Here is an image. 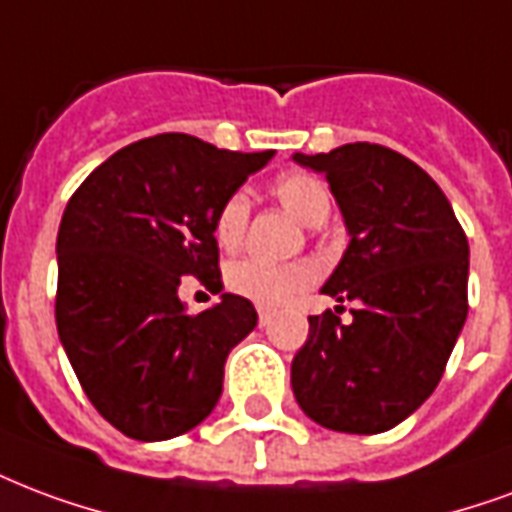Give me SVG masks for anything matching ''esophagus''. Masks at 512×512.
<instances>
[{"label": "esophagus", "mask_w": 512, "mask_h": 512, "mask_svg": "<svg viewBox=\"0 0 512 512\" xmlns=\"http://www.w3.org/2000/svg\"><path fill=\"white\" fill-rule=\"evenodd\" d=\"M271 317H274V314H271V309H266V306H260V309H257V320H260V325H263V328L271 323Z\"/></svg>", "instance_id": "34e87169"}]
</instances>
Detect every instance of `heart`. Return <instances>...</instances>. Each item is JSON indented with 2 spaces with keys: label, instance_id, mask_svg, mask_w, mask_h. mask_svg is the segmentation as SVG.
<instances>
[{
  "label": "heart",
  "instance_id": "obj_1",
  "mask_svg": "<svg viewBox=\"0 0 512 512\" xmlns=\"http://www.w3.org/2000/svg\"><path fill=\"white\" fill-rule=\"evenodd\" d=\"M274 198L293 214L301 225L320 227L331 214V192L323 181L306 176V173H290L274 184ZM249 198L244 192H233L222 203L214 219V238L222 249H236L244 241L246 225H249ZM317 279V268L309 260H293V263H271L263 257H241L230 263L225 271V282L233 293L244 295L260 306H279L290 301L295 293H301Z\"/></svg>",
  "mask_w": 512,
  "mask_h": 512
}]
</instances>
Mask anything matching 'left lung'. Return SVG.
<instances>
[{"mask_svg": "<svg viewBox=\"0 0 512 512\" xmlns=\"http://www.w3.org/2000/svg\"><path fill=\"white\" fill-rule=\"evenodd\" d=\"M293 162L328 179L350 236L320 293L355 301L347 325L309 317L290 369L295 401L325 429L380 434L429 399L456 347L467 236L437 181L393 149L344 143Z\"/></svg>", "mask_w": 512, "mask_h": 512, "instance_id": "8db88e82", "label": "left lung"}]
</instances>
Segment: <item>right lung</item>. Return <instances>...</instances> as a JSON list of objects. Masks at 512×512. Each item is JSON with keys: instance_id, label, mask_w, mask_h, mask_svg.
<instances>
[{"instance_id": "obj_1", "label": "right lung", "mask_w": 512, "mask_h": 512, "mask_svg": "<svg viewBox=\"0 0 512 512\" xmlns=\"http://www.w3.org/2000/svg\"><path fill=\"white\" fill-rule=\"evenodd\" d=\"M274 151H225L165 132L119 149L64 208L56 331L111 426L140 442L195 429L222 396L225 361L255 331L241 295L189 314L181 276L222 287L214 219Z\"/></svg>"}]
</instances>
